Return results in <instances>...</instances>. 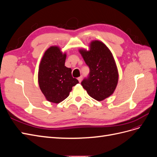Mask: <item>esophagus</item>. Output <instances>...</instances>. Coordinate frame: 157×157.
I'll use <instances>...</instances> for the list:
<instances>
[{
    "label": "esophagus",
    "instance_id": "obj_1",
    "mask_svg": "<svg viewBox=\"0 0 157 157\" xmlns=\"http://www.w3.org/2000/svg\"><path fill=\"white\" fill-rule=\"evenodd\" d=\"M77 79H78V82H81V81H82V76H80V77H78Z\"/></svg>",
    "mask_w": 157,
    "mask_h": 157
}]
</instances>
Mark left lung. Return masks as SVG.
I'll return each instance as SVG.
<instances>
[{"mask_svg": "<svg viewBox=\"0 0 157 157\" xmlns=\"http://www.w3.org/2000/svg\"><path fill=\"white\" fill-rule=\"evenodd\" d=\"M90 68L89 77L81 84L90 97L103 101L113 94L118 84V73L115 59L108 47L99 40H93L90 50L80 49Z\"/></svg>", "mask_w": 157, "mask_h": 157, "instance_id": "obj_1", "label": "left lung"}]
</instances>
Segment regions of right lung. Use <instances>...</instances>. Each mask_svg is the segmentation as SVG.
I'll list each match as a JSON object with an SVG mask.
<instances>
[{"instance_id": "add662e5", "label": "right lung", "mask_w": 157, "mask_h": 157, "mask_svg": "<svg viewBox=\"0 0 157 157\" xmlns=\"http://www.w3.org/2000/svg\"><path fill=\"white\" fill-rule=\"evenodd\" d=\"M66 53L57 46H50L42 56L39 67L38 81L46 99L59 103L69 96L78 80L72 77L71 69L65 66Z\"/></svg>"}]
</instances>
